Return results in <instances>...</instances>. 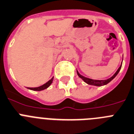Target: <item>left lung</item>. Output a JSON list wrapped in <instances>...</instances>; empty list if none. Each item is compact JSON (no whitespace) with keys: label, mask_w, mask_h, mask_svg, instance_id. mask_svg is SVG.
<instances>
[{"label":"left lung","mask_w":134,"mask_h":134,"mask_svg":"<svg viewBox=\"0 0 134 134\" xmlns=\"http://www.w3.org/2000/svg\"><path fill=\"white\" fill-rule=\"evenodd\" d=\"M121 65H121L120 67H119V69H117V71L115 72V74H114V75H113L111 77H110V78L108 79V80H92V79L87 78V77H83V75H80L77 71V75H78V76L80 77V78L82 79V80H83V81L86 82V83H88V84L93 85V86H104V85L107 84V83H109V82H110L111 80H113V79L115 77L116 75L118 74V73L119 72V71H120L121 68Z\"/></svg>","instance_id":"left-lung-1"}]
</instances>
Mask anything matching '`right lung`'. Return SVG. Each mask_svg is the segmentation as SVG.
I'll return each mask as SVG.
<instances>
[{
	"label": "right lung",
	"mask_w": 134,
	"mask_h": 134,
	"mask_svg": "<svg viewBox=\"0 0 134 134\" xmlns=\"http://www.w3.org/2000/svg\"><path fill=\"white\" fill-rule=\"evenodd\" d=\"M53 77L51 80H50L49 81L46 82V83H44V85L41 86H39V87H37V88H29L30 90H35V91H41V90H43L46 89L47 88L50 86V85L53 82Z\"/></svg>",
	"instance_id": "right-lung-1"
}]
</instances>
